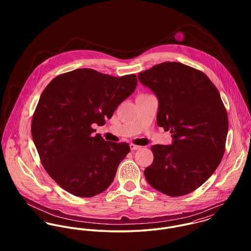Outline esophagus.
Listing matches in <instances>:
<instances>
[{
  "instance_id": "34e87169",
  "label": "esophagus",
  "mask_w": 251,
  "mask_h": 251,
  "mask_svg": "<svg viewBox=\"0 0 251 251\" xmlns=\"http://www.w3.org/2000/svg\"><path fill=\"white\" fill-rule=\"evenodd\" d=\"M129 147H130L131 151H137V150L141 149L140 146H137V145H134V144H129Z\"/></svg>"
}]
</instances>
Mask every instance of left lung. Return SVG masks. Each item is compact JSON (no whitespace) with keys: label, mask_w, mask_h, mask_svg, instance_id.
Masks as SVG:
<instances>
[{"label":"left lung","mask_w":251,"mask_h":251,"mask_svg":"<svg viewBox=\"0 0 251 251\" xmlns=\"http://www.w3.org/2000/svg\"><path fill=\"white\" fill-rule=\"evenodd\" d=\"M138 79L157 98V125L173 138L171 145L151 146L145 178L166 195L188 194L214 174L224 154L228 117L219 92L206 74L176 62L156 65Z\"/></svg>","instance_id":"left-lung-1"}]
</instances>
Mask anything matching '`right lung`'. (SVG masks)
Here are the masks:
<instances>
[{
  "mask_svg": "<svg viewBox=\"0 0 251 251\" xmlns=\"http://www.w3.org/2000/svg\"><path fill=\"white\" fill-rule=\"evenodd\" d=\"M135 74L114 77L79 69L55 77L42 92L32 121L41 163L61 187L79 197L106 190L129 152L127 143L94 134L135 90Z\"/></svg>",
  "mask_w": 251,
  "mask_h": 251,
  "instance_id": "1",
  "label": "right lung"
}]
</instances>
